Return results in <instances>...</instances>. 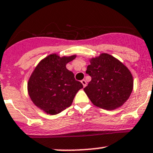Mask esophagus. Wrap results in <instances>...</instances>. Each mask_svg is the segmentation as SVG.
<instances>
[{"label": "esophagus", "mask_w": 153, "mask_h": 153, "mask_svg": "<svg viewBox=\"0 0 153 153\" xmlns=\"http://www.w3.org/2000/svg\"><path fill=\"white\" fill-rule=\"evenodd\" d=\"M81 84H83L84 87H85V86H86V84H87V83H86V81H85V80H82V81H81Z\"/></svg>", "instance_id": "1"}]
</instances>
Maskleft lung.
<instances>
[{
    "label": "left lung",
    "instance_id": "8db88e82",
    "mask_svg": "<svg viewBox=\"0 0 153 153\" xmlns=\"http://www.w3.org/2000/svg\"><path fill=\"white\" fill-rule=\"evenodd\" d=\"M86 72L92 78L84 89L92 104L106 110L121 107L133 89L131 72L122 62L107 53L89 59Z\"/></svg>",
    "mask_w": 153,
    "mask_h": 153
}]
</instances>
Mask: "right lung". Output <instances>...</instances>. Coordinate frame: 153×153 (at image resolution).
Segmentation results:
<instances>
[{"instance_id":"add662e5","label":"right lung","mask_w":153,"mask_h":153,"mask_svg":"<svg viewBox=\"0 0 153 153\" xmlns=\"http://www.w3.org/2000/svg\"><path fill=\"white\" fill-rule=\"evenodd\" d=\"M76 55L60 57L51 54L41 60L27 83L31 100L37 107L50 115H56L72 105L78 90L83 88L66 65Z\"/></svg>"}]
</instances>
